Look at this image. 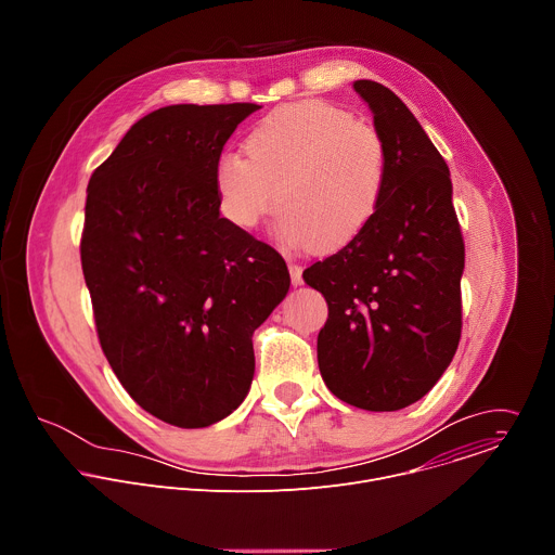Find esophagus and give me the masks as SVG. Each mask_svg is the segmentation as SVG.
<instances>
[{"label": "esophagus", "instance_id": "obj_1", "mask_svg": "<svg viewBox=\"0 0 555 555\" xmlns=\"http://www.w3.org/2000/svg\"><path fill=\"white\" fill-rule=\"evenodd\" d=\"M289 276H292V285H302V268L300 266H289Z\"/></svg>", "mask_w": 555, "mask_h": 555}]
</instances>
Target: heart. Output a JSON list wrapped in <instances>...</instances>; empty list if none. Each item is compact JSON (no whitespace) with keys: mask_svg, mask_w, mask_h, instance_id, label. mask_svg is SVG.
Segmentation results:
<instances>
[{"mask_svg":"<svg viewBox=\"0 0 555 555\" xmlns=\"http://www.w3.org/2000/svg\"><path fill=\"white\" fill-rule=\"evenodd\" d=\"M386 182L384 138L321 101L272 109L250 131L246 153L225 151L212 169L228 221L253 230L279 199L281 242L325 250L349 244L373 221Z\"/></svg>","mask_w":555,"mask_h":555,"instance_id":"1","label":"heart"}]
</instances>
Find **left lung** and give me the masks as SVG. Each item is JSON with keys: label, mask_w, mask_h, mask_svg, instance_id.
I'll use <instances>...</instances> for the list:
<instances>
[{"label": "left lung", "mask_w": 555, "mask_h": 555, "mask_svg": "<svg viewBox=\"0 0 555 555\" xmlns=\"http://www.w3.org/2000/svg\"><path fill=\"white\" fill-rule=\"evenodd\" d=\"M388 151V182L373 221L343 250L302 272L330 319L319 366L338 400L400 411L439 382L461 338L463 236L448 165L388 88L356 81Z\"/></svg>", "instance_id": "1"}]
</instances>
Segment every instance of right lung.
<instances>
[{
  "label": "right lung",
  "mask_w": 555,
  "mask_h": 555,
  "mask_svg": "<svg viewBox=\"0 0 555 555\" xmlns=\"http://www.w3.org/2000/svg\"><path fill=\"white\" fill-rule=\"evenodd\" d=\"M259 105H169L92 173L81 263L109 366L153 417L206 428L246 400L283 257L219 215L212 169Z\"/></svg>",
  "instance_id": "obj_1"
}]
</instances>
